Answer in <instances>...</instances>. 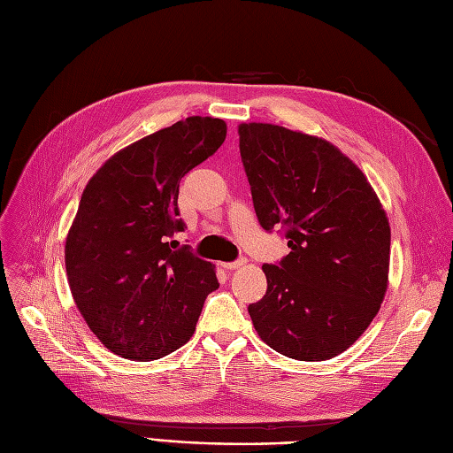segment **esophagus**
<instances>
[{"label": "esophagus", "mask_w": 453, "mask_h": 453, "mask_svg": "<svg viewBox=\"0 0 453 453\" xmlns=\"http://www.w3.org/2000/svg\"><path fill=\"white\" fill-rule=\"evenodd\" d=\"M245 263H248V260H245V258H238V260H234V263H223V268H225V270H238V268H242Z\"/></svg>", "instance_id": "obj_1"}]
</instances>
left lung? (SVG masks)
<instances>
[{
    "label": "left lung",
    "instance_id": "left-lung-1",
    "mask_svg": "<svg viewBox=\"0 0 453 453\" xmlns=\"http://www.w3.org/2000/svg\"><path fill=\"white\" fill-rule=\"evenodd\" d=\"M240 155L258 223L291 253L265 265L250 315L260 340L296 361H326L372 323L389 283L391 228L366 175L318 135L242 122Z\"/></svg>",
    "mask_w": 453,
    "mask_h": 453
}]
</instances>
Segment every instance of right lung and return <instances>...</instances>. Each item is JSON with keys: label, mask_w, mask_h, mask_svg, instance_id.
<instances>
[{"label": "right lung", "mask_w": 453, "mask_h": 453, "mask_svg": "<svg viewBox=\"0 0 453 453\" xmlns=\"http://www.w3.org/2000/svg\"><path fill=\"white\" fill-rule=\"evenodd\" d=\"M226 138V122L187 117L109 157L87 183L65 238L75 304L119 357L155 361L190 340L215 266L180 248L183 177Z\"/></svg>", "instance_id": "add662e5"}]
</instances>
